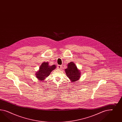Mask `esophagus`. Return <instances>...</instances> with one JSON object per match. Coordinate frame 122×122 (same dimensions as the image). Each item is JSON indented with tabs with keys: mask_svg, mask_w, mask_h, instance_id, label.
<instances>
[{
	"mask_svg": "<svg viewBox=\"0 0 122 122\" xmlns=\"http://www.w3.org/2000/svg\"><path fill=\"white\" fill-rule=\"evenodd\" d=\"M57 68L59 69H60L62 68V66L61 65H58L57 66Z\"/></svg>",
	"mask_w": 122,
	"mask_h": 122,
	"instance_id": "obj_1",
	"label": "esophagus"
}]
</instances>
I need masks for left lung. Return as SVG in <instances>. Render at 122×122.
I'll return each mask as SVG.
<instances>
[{"label": "left lung", "instance_id": "8db88e82", "mask_svg": "<svg viewBox=\"0 0 122 122\" xmlns=\"http://www.w3.org/2000/svg\"><path fill=\"white\" fill-rule=\"evenodd\" d=\"M65 72L66 76L69 78L72 82L78 81L81 77V72L73 62L69 63L67 67L65 69Z\"/></svg>", "mask_w": 122, "mask_h": 122}]
</instances>
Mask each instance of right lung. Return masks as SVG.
<instances>
[{
    "label": "right lung",
    "mask_w": 122,
    "mask_h": 122,
    "mask_svg": "<svg viewBox=\"0 0 122 122\" xmlns=\"http://www.w3.org/2000/svg\"><path fill=\"white\" fill-rule=\"evenodd\" d=\"M56 65L55 64L50 66L48 62L42 63L39 69L35 74L37 79L40 81H43L49 76L52 71L56 69Z\"/></svg>",
    "instance_id": "add662e5"
}]
</instances>
